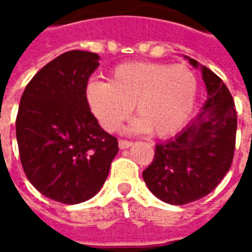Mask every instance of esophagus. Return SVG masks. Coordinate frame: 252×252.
<instances>
[{
    "instance_id": "obj_1",
    "label": "esophagus",
    "mask_w": 252,
    "mask_h": 252,
    "mask_svg": "<svg viewBox=\"0 0 252 252\" xmlns=\"http://www.w3.org/2000/svg\"><path fill=\"white\" fill-rule=\"evenodd\" d=\"M132 146V142H129V140H119V147L121 148V150H124V148H128L131 147Z\"/></svg>"
}]
</instances>
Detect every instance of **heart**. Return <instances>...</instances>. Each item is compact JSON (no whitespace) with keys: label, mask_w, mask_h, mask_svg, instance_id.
I'll list each match as a JSON object with an SVG mask.
<instances>
[{"label":"heart","mask_w":252,"mask_h":252,"mask_svg":"<svg viewBox=\"0 0 252 252\" xmlns=\"http://www.w3.org/2000/svg\"><path fill=\"white\" fill-rule=\"evenodd\" d=\"M197 92V75L185 64L131 62L116 66L109 82L90 81L85 95L90 110L108 132L119 131L135 106L140 119L133 129L169 137L190 120Z\"/></svg>","instance_id":"obj_1"}]
</instances>
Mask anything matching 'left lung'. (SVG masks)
<instances>
[{
    "instance_id": "obj_1",
    "label": "left lung",
    "mask_w": 252,
    "mask_h": 252,
    "mask_svg": "<svg viewBox=\"0 0 252 252\" xmlns=\"http://www.w3.org/2000/svg\"><path fill=\"white\" fill-rule=\"evenodd\" d=\"M194 67L200 63L190 59ZM208 99L200 115L174 139L159 143L143 180L155 197L185 205L209 194L232 164L238 117L229 90L208 67L200 66Z\"/></svg>"
}]
</instances>
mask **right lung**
<instances>
[{"label":"right lung","mask_w":252,"mask_h":252,"mask_svg":"<svg viewBox=\"0 0 252 252\" xmlns=\"http://www.w3.org/2000/svg\"><path fill=\"white\" fill-rule=\"evenodd\" d=\"M98 59L94 52H64L36 72L20 99L16 137L25 175L41 194L62 204L97 194L119 151L85 95Z\"/></svg>","instance_id":"obj_1"}]
</instances>
